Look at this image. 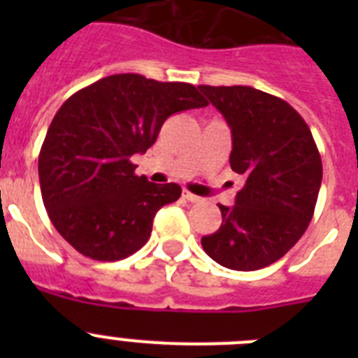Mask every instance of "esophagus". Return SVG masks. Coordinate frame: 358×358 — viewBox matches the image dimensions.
<instances>
[{"label":"esophagus","instance_id":"esophagus-1","mask_svg":"<svg viewBox=\"0 0 358 358\" xmlns=\"http://www.w3.org/2000/svg\"><path fill=\"white\" fill-rule=\"evenodd\" d=\"M182 199H186L188 202H199V201H201V197H197V195H194V194H189L188 189H185V192H182Z\"/></svg>","mask_w":358,"mask_h":358}]
</instances>
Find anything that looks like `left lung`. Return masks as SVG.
Segmentation results:
<instances>
[{"label": "left lung", "instance_id": "1", "mask_svg": "<svg viewBox=\"0 0 358 358\" xmlns=\"http://www.w3.org/2000/svg\"><path fill=\"white\" fill-rule=\"evenodd\" d=\"M233 136L229 164L245 179L202 249L233 271H256L285 256L314 217L322 163L312 132L285 100L249 85H199Z\"/></svg>", "mask_w": 358, "mask_h": 358}]
</instances>
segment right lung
<instances>
[{
    "label": "right lung",
    "instance_id": "1",
    "mask_svg": "<svg viewBox=\"0 0 358 358\" xmlns=\"http://www.w3.org/2000/svg\"><path fill=\"white\" fill-rule=\"evenodd\" d=\"M206 106L195 85L138 73L110 75L71 94L39 152L44 208L62 238L98 262L143 248L154 215L181 197V186L136 176L131 157L154 145L173 113Z\"/></svg>",
    "mask_w": 358,
    "mask_h": 358
}]
</instances>
